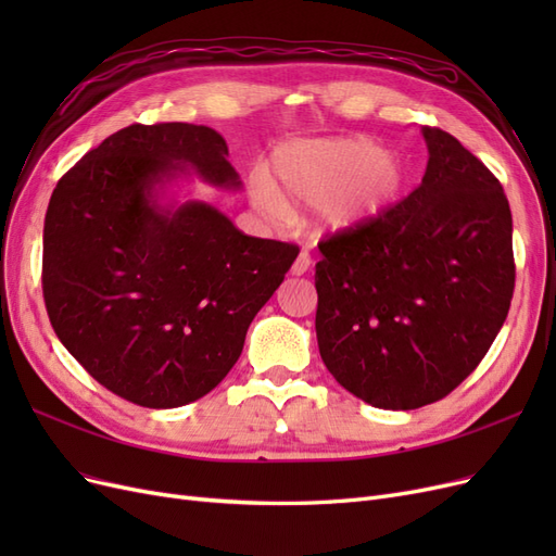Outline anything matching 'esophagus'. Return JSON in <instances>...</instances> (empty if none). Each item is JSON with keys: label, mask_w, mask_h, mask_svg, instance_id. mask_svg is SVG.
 I'll return each instance as SVG.
<instances>
[{"label": "esophagus", "mask_w": 556, "mask_h": 556, "mask_svg": "<svg viewBox=\"0 0 556 556\" xmlns=\"http://www.w3.org/2000/svg\"><path fill=\"white\" fill-rule=\"evenodd\" d=\"M311 268V255H308V250H301L299 252V257L294 260V264H292V276H304L306 271Z\"/></svg>", "instance_id": "esophagus-1"}]
</instances>
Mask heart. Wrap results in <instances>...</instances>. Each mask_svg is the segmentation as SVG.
<instances>
[{
    "label": "heart",
    "mask_w": 556,
    "mask_h": 556,
    "mask_svg": "<svg viewBox=\"0 0 556 556\" xmlns=\"http://www.w3.org/2000/svg\"><path fill=\"white\" fill-rule=\"evenodd\" d=\"M406 162L366 137L317 139L280 146L274 180L252 174L250 194L274 217L288 204L313 206L317 233H345L371 225L390 211L406 188Z\"/></svg>",
    "instance_id": "b5f03b06"
}]
</instances>
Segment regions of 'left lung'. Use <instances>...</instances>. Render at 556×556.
I'll use <instances>...</instances> for the list:
<instances>
[{
	"mask_svg": "<svg viewBox=\"0 0 556 556\" xmlns=\"http://www.w3.org/2000/svg\"><path fill=\"white\" fill-rule=\"evenodd\" d=\"M419 188L371 225L319 243V357L382 410L447 396L494 343L515 290L513 215L494 174L425 127Z\"/></svg>",
	"mask_w": 556,
	"mask_h": 556,
	"instance_id": "obj_1",
	"label": "left lung"
}]
</instances>
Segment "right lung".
Returning a JSON list of instances; mask_svg holds the SVG:
<instances>
[{
	"label": "right lung",
	"mask_w": 556,
	"mask_h": 556,
	"mask_svg": "<svg viewBox=\"0 0 556 556\" xmlns=\"http://www.w3.org/2000/svg\"><path fill=\"white\" fill-rule=\"evenodd\" d=\"M227 155L204 125H129L50 197V325L99 384L143 408H178L220 384L299 255L296 245L245 237L206 201H164L192 174L241 190Z\"/></svg>",
	"instance_id": "add662e5"
}]
</instances>
